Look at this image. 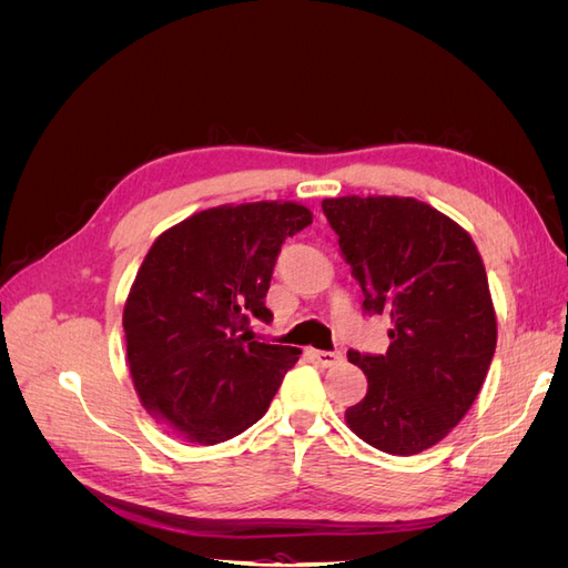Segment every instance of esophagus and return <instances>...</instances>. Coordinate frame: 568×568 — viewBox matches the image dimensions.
<instances>
[{
  "mask_svg": "<svg viewBox=\"0 0 568 568\" xmlns=\"http://www.w3.org/2000/svg\"><path fill=\"white\" fill-rule=\"evenodd\" d=\"M311 355L322 367H334L343 359V353H338V351H311Z\"/></svg>",
  "mask_w": 568,
  "mask_h": 568,
  "instance_id": "esophagus-1",
  "label": "esophagus"
}]
</instances>
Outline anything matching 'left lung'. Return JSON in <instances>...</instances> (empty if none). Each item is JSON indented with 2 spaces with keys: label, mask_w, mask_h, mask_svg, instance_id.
I'll list each match as a JSON object with an SVG mask.
<instances>
[{
  "label": "left lung",
  "mask_w": 568,
  "mask_h": 568,
  "mask_svg": "<svg viewBox=\"0 0 568 568\" xmlns=\"http://www.w3.org/2000/svg\"><path fill=\"white\" fill-rule=\"evenodd\" d=\"M363 307L388 315L386 355L348 353L367 395L346 409L355 436L388 455L434 448L467 415L497 343L488 274L469 232L409 196L324 199Z\"/></svg>",
  "instance_id": "obj_1"
}]
</instances>
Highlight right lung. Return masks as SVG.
<instances>
[{
  "label": "right lung",
  "mask_w": 568,
  "mask_h": 568,
  "mask_svg": "<svg viewBox=\"0 0 568 568\" xmlns=\"http://www.w3.org/2000/svg\"><path fill=\"white\" fill-rule=\"evenodd\" d=\"M313 222L296 201L225 203L165 230L130 286L125 351L140 403L170 434L215 445L261 419L298 348L248 341L284 239Z\"/></svg>",
  "instance_id": "obj_1"
}]
</instances>
